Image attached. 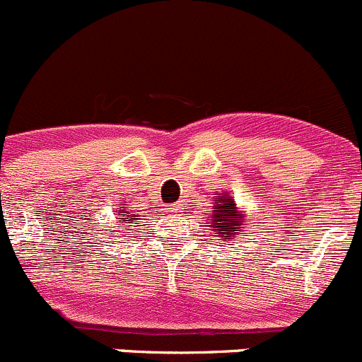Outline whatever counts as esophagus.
Masks as SVG:
<instances>
[{"label": "esophagus", "instance_id": "1", "mask_svg": "<svg viewBox=\"0 0 362 362\" xmlns=\"http://www.w3.org/2000/svg\"><path fill=\"white\" fill-rule=\"evenodd\" d=\"M165 213H180V206L177 204H170L165 207Z\"/></svg>", "mask_w": 362, "mask_h": 362}]
</instances>
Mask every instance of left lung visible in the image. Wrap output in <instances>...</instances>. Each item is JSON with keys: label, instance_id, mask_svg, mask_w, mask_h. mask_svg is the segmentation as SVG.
<instances>
[{"label": "left lung", "instance_id": "8db88e82", "mask_svg": "<svg viewBox=\"0 0 362 362\" xmlns=\"http://www.w3.org/2000/svg\"><path fill=\"white\" fill-rule=\"evenodd\" d=\"M241 214L235 209V202L232 197L221 195L218 199V202H214V211H213V221H211V227L216 234H220V238L223 239H232L234 235H238V230H241Z\"/></svg>", "mask_w": 362, "mask_h": 362}]
</instances>
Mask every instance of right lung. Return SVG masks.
I'll list each match as a JSON object with an SVG mask.
<instances>
[{"mask_svg":"<svg viewBox=\"0 0 362 362\" xmlns=\"http://www.w3.org/2000/svg\"><path fill=\"white\" fill-rule=\"evenodd\" d=\"M117 213H127V214H121L124 220H121L119 218V221H124V223H130V221H134V218L137 216V214H134V216H132V214H128V211H124V209H117Z\"/></svg>","mask_w":362,"mask_h":362,"instance_id":"right-lung-1","label":"right lung"}]
</instances>
